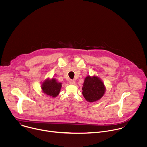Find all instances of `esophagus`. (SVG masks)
I'll list each match as a JSON object with an SVG mask.
<instances>
[{
	"label": "esophagus",
	"instance_id": "1",
	"mask_svg": "<svg viewBox=\"0 0 147 147\" xmlns=\"http://www.w3.org/2000/svg\"><path fill=\"white\" fill-rule=\"evenodd\" d=\"M69 84H71V85L74 84H75V81H74V80H70V81H69Z\"/></svg>",
	"mask_w": 147,
	"mask_h": 147
}]
</instances>
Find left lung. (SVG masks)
Instances as JSON below:
<instances>
[{
  "instance_id": "1",
  "label": "left lung",
  "mask_w": 147,
  "mask_h": 147,
  "mask_svg": "<svg viewBox=\"0 0 147 147\" xmlns=\"http://www.w3.org/2000/svg\"><path fill=\"white\" fill-rule=\"evenodd\" d=\"M82 95L90 102H95L101 98L105 94V87L102 81L97 77L87 76L83 84Z\"/></svg>"
}]
</instances>
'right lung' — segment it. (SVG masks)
Listing matches in <instances>:
<instances>
[{"label":"right lung","mask_w":147,"mask_h":147,"mask_svg":"<svg viewBox=\"0 0 147 147\" xmlns=\"http://www.w3.org/2000/svg\"><path fill=\"white\" fill-rule=\"evenodd\" d=\"M61 87V84L57 82L55 78L47 80L41 86L44 93L53 98L59 95Z\"/></svg>","instance_id":"1"}]
</instances>
